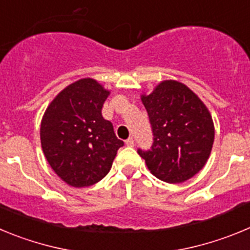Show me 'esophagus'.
I'll return each mask as SVG.
<instances>
[{
  "mask_svg": "<svg viewBox=\"0 0 250 250\" xmlns=\"http://www.w3.org/2000/svg\"><path fill=\"white\" fill-rule=\"evenodd\" d=\"M125 144H126L127 146H134V144H135V143H134V139L129 138L126 141H125Z\"/></svg>",
  "mask_w": 250,
  "mask_h": 250,
  "instance_id": "1",
  "label": "esophagus"
}]
</instances>
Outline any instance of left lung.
I'll list each match as a JSON object with an SVG mask.
<instances>
[{
	"instance_id": "obj_1",
	"label": "left lung",
	"mask_w": 250,
	"mask_h": 250,
	"mask_svg": "<svg viewBox=\"0 0 250 250\" xmlns=\"http://www.w3.org/2000/svg\"><path fill=\"white\" fill-rule=\"evenodd\" d=\"M151 124L150 150L138 149L152 175L170 183L187 182L207 164L214 143L211 115L184 83L165 80L141 95Z\"/></svg>"
}]
</instances>
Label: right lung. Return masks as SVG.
I'll return each instance as SVG.
<instances>
[{
  "instance_id": "add662e5",
  "label": "right lung",
  "mask_w": 250,
  "mask_h": 250,
  "mask_svg": "<svg viewBox=\"0 0 250 250\" xmlns=\"http://www.w3.org/2000/svg\"><path fill=\"white\" fill-rule=\"evenodd\" d=\"M109 94L94 79H81L60 92L43 114L42 151L55 173L71 187L100 182L124 145L101 115Z\"/></svg>"
}]
</instances>
